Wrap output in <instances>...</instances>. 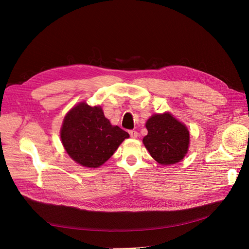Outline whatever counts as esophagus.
I'll return each mask as SVG.
<instances>
[{"label":"esophagus","mask_w":249,"mask_h":249,"mask_svg":"<svg viewBox=\"0 0 249 249\" xmlns=\"http://www.w3.org/2000/svg\"><path fill=\"white\" fill-rule=\"evenodd\" d=\"M129 134H130L131 138H133V139H136V138L138 137V132L135 131V130H130V131H129Z\"/></svg>","instance_id":"obj_1"}]
</instances>
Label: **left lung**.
Masks as SVG:
<instances>
[{
	"mask_svg": "<svg viewBox=\"0 0 249 249\" xmlns=\"http://www.w3.org/2000/svg\"><path fill=\"white\" fill-rule=\"evenodd\" d=\"M143 143L152 158L162 165L179 162L187 154L189 131L170 113L155 114L146 123Z\"/></svg>",
	"mask_w": 249,
	"mask_h": 249,
	"instance_id": "1",
	"label": "left lung"
}]
</instances>
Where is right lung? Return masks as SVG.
Instances as JSON below:
<instances>
[{"mask_svg":"<svg viewBox=\"0 0 249 249\" xmlns=\"http://www.w3.org/2000/svg\"><path fill=\"white\" fill-rule=\"evenodd\" d=\"M62 144L79 164L96 168L109 160L129 134L110 124L100 106L80 102L65 116L61 132Z\"/></svg>","mask_w":249,"mask_h":249,"instance_id":"add662e5","label":"right lung"}]
</instances>
